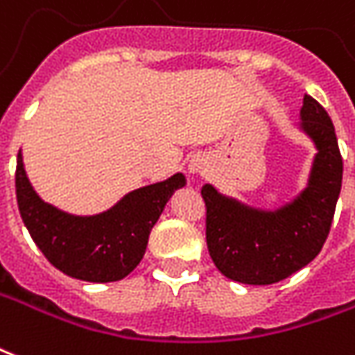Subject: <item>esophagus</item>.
Segmentation results:
<instances>
[{
    "label": "esophagus",
    "mask_w": 355,
    "mask_h": 355,
    "mask_svg": "<svg viewBox=\"0 0 355 355\" xmlns=\"http://www.w3.org/2000/svg\"><path fill=\"white\" fill-rule=\"evenodd\" d=\"M205 167H207V159H205L203 156H193L190 157V162H188V171H190L191 175L203 173Z\"/></svg>",
    "instance_id": "esophagus-1"
}]
</instances>
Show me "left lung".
<instances>
[{"label":"left lung","instance_id":"1","mask_svg":"<svg viewBox=\"0 0 355 355\" xmlns=\"http://www.w3.org/2000/svg\"><path fill=\"white\" fill-rule=\"evenodd\" d=\"M299 130L316 146L301 193L275 211H263L201 188L207 207V246L224 277L252 286L280 282L316 258L331 230L343 186V157L329 114L303 97Z\"/></svg>","mask_w":355,"mask_h":355}]
</instances>
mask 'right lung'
<instances>
[{
	"label": "right lung",
	"instance_id": "1",
	"mask_svg": "<svg viewBox=\"0 0 355 355\" xmlns=\"http://www.w3.org/2000/svg\"><path fill=\"white\" fill-rule=\"evenodd\" d=\"M186 186L177 173L164 182L125 193L109 211L77 216L46 203L33 190L17 157V201L33 243L56 269L86 282H116L143 259L148 235L175 190Z\"/></svg>",
	"mask_w": 355,
	"mask_h": 355
}]
</instances>
